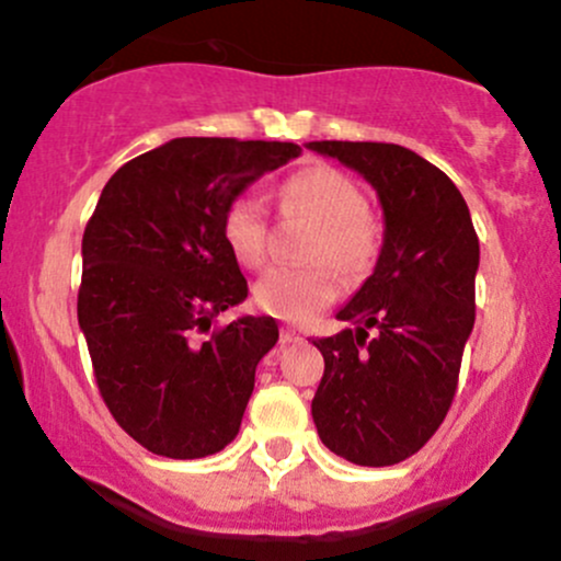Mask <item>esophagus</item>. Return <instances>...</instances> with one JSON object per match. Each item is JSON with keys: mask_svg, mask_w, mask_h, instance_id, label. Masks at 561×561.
<instances>
[{"mask_svg": "<svg viewBox=\"0 0 561 561\" xmlns=\"http://www.w3.org/2000/svg\"><path fill=\"white\" fill-rule=\"evenodd\" d=\"M282 344H296V341H300V333L293 325H282Z\"/></svg>", "mask_w": 561, "mask_h": 561, "instance_id": "esophagus-1", "label": "esophagus"}]
</instances>
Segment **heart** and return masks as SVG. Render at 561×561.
Returning a JSON list of instances; mask_svg holds the SVG:
<instances>
[{
    "instance_id": "obj_1",
    "label": "heart",
    "mask_w": 561,
    "mask_h": 561,
    "mask_svg": "<svg viewBox=\"0 0 561 561\" xmlns=\"http://www.w3.org/2000/svg\"><path fill=\"white\" fill-rule=\"evenodd\" d=\"M282 211L317 222L306 241V261H325L346 276L363 274L379 252V228L368 215L363 191L333 167H311L282 185ZM222 239L247 268L268 257V211L252 193H241L222 215ZM325 263L304 268H268L252 287L255 306L279 320H306L335 298V279Z\"/></svg>"
}]
</instances>
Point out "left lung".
<instances>
[{
	"instance_id": "left-lung-1",
	"label": "left lung",
	"mask_w": 561,
	"mask_h": 561,
	"mask_svg": "<svg viewBox=\"0 0 561 561\" xmlns=\"http://www.w3.org/2000/svg\"><path fill=\"white\" fill-rule=\"evenodd\" d=\"M374 185L385 241L374 274L339 311L344 328L311 344L325 374L311 400L317 433L365 468L416 454L446 420L476 322L479 236L457 185L387 141H309Z\"/></svg>"
}]
</instances>
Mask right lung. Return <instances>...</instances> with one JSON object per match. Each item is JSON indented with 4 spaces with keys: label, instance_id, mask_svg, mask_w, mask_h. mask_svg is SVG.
Here are the masks:
<instances>
[{
    "label": "right lung",
    "instance_id": "1",
    "mask_svg": "<svg viewBox=\"0 0 561 561\" xmlns=\"http://www.w3.org/2000/svg\"><path fill=\"white\" fill-rule=\"evenodd\" d=\"M300 156L293 141L182 137L123 163L82 233L78 320L99 392L147 451L198 459L236 438L274 317H215L247 298L222 215Z\"/></svg>",
    "mask_w": 561,
    "mask_h": 561
}]
</instances>
